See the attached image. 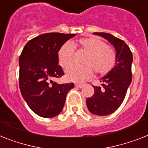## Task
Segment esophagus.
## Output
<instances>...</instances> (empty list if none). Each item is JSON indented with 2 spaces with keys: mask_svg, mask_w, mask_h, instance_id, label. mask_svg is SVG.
Masks as SVG:
<instances>
[{
  "mask_svg": "<svg viewBox=\"0 0 148 148\" xmlns=\"http://www.w3.org/2000/svg\"><path fill=\"white\" fill-rule=\"evenodd\" d=\"M84 86V84H75V86L78 87V88H82Z\"/></svg>",
  "mask_w": 148,
  "mask_h": 148,
  "instance_id": "esophagus-1",
  "label": "esophagus"
}]
</instances>
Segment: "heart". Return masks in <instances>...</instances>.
Instances as JSON below:
<instances>
[{
  "instance_id": "obj_1",
  "label": "heart",
  "mask_w": 148,
  "mask_h": 148,
  "mask_svg": "<svg viewBox=\"0 0 148 148\" xmlns=\"http://www.w3.org/2000/svg\"><path fill=\"white\" fill-rule=\"evenodd\" d=\"M74 48H79L87 52L84 65L71 66L66 71V78L69 81L81 82L90 77L93 70L97 74H109L116 65V52L103 41L95 36L77 39L72 43L65 42L58 51V63L63 68L71 64L74 58Z\"/></svg>"
}]
</instances>
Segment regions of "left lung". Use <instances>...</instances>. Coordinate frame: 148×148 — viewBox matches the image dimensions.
<instances>
[{"mask_svg": "<svg viewBox=\"0 0 148 148\" xmlns=\"http://www.w3.org/2000/svg\"><path fill=\"white\" fill-rule=\"evenodd\" d=\"M107 39L116 48V63L113 69L100 80L102 86H93L94 94L86 100L91 113L107 116L116 111L124 100L132 80V53L122 39L106 32H94Z\"/></svg>", "mask_w": 148, "mask_h": 148, "instance_id": "1", "label": "left lung"}]
</instances>
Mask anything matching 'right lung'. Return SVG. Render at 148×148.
<instances>
[{"label":"right lung","instance_id":"1","mask_svg":"<svg viewBox=\"0 0 148 148\" xmlns=\"http://www.w3.org/2000/svg\"><path fill=\"white\" fill-rule=\"evenodd\" d=\"M76 34L49 32L29 40L19 58L20 92L29 107L43 118H52L62 111L66 96L74 83L58 84L51 79L64 75L58 65L60 47Z\"/></svg>","mask_w":148,"mask_h":148}]
</instances>
